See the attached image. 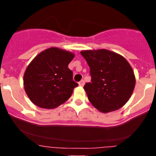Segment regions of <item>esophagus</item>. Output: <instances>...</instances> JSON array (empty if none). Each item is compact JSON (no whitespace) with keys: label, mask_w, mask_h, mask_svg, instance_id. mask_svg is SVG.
<instances>
[{"label":"esophagus","mask_w":156,"mask_h":156,"mask_svg":"<svg viewBox=\"0 0 156 156\" xmlns=\"http://www.w3.org/2000/svg\"><path fill=\"white\" fill-rule=\"evenodd\" d=\"M84 83H85V82H84L83 80H81L79 83H78V84H79V86H80V87H83V86L84 85Z\"/></svg>","instance_id":"esophagus-1"}]
</instances>
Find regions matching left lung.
Wrapping results in <instances>:
<instances>
[{"mask_svg": "<svg viewBox=\"0 0 156 156\" xmlns=\"http://www.w3.org/2000/svg\"><path fill=\"white\" fill-rule=\"evenodd\" d=\"M92 80L84 85L89 101L101 112L118 110L129 101L136 84L131 66L122 55L105 49L82 51Z\"/></svg>", "mask_w": 156, "mask_h": 156, "instance_id": "8db88e82", "label": "left lung"}]
</instances>
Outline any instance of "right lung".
<instances>
[{
    "instance_id": "add662e5",
    "label": "right lung",
    "mask_w": 156,
    "mask_h": 156,
    "mask_svg": "<svg viewBox=\"0 0 156 156\" xmlns=\"http://www.w3.org/2000/svg\"><path fill=\"white\" fill-rule=\"evenodd\" d=\"M74 57L72 52L52 47L31 61L23 76V86L34 104L53 109L70 98L78 85L73 80V71L68 68Z\"/></svg>"
}]
</instances>
